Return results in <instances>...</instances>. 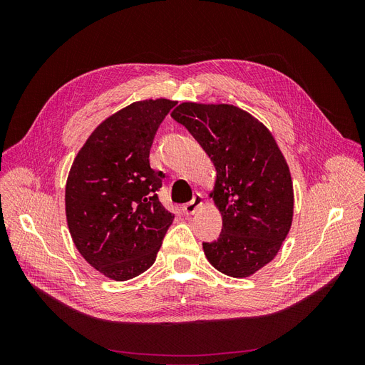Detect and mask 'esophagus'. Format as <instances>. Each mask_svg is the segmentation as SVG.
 <instances>
[{
  "instance_id": "obj_1",
  "label": "esophagus",
  "mask_w": 365,
  "mask_h": 365,
  "mask_svg": "<svg viewBox=\"0 0 365 365\" xmlns=\"http://www.w3.org/2000/svg\"><path fill=\"white\" fill-rule=\"evenodd\" d=\"M202 204H204V196L201 193H196L190 202H187V204L182 205V212L185 215H193L197 208L202 207Z\"/></svg>"
}]
</instances>
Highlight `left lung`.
Instances as JSON below:
<instances>
[{
  "label": "left lung",
  "instance_id": "8db88e82",
  "mask_svg": "<svg viewBox=\"0 0 365 365\" xmlns=\"http://www.w3.org/2000/svg\"><path fill=\"white\" fill-rule=\"evenodd\" d=\"M170 115L216 169L210 196L222 216V233L204 242L205 257L230 277H250L277 256L291 230L289 165L271 130L235 105L184 102Z\"/></svg>",
  "mask_w": 365,
  "mask_h": 365
}]
</instances>
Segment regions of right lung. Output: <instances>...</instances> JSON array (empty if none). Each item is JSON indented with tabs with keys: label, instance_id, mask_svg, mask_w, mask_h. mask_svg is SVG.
<instances>
[{
	"label": "right lung",
	"instance_id": "1",
	"mask_svg": "<svg viewBox=\"0 0 365 365\" xmlns=\"http://www.w3.org/2000/svg\"><path fill=\"white\" fill-rule=\"evenodd\" d=\"M176 102L140 101L98 125L77 152L65 185V215L74 245L105 277L125 282L157 259L173 215L158 201L163 173L149 152Z\"/></svg>",
	"mask_w": 365,
	"mask_h": 365
}]
</instances>
